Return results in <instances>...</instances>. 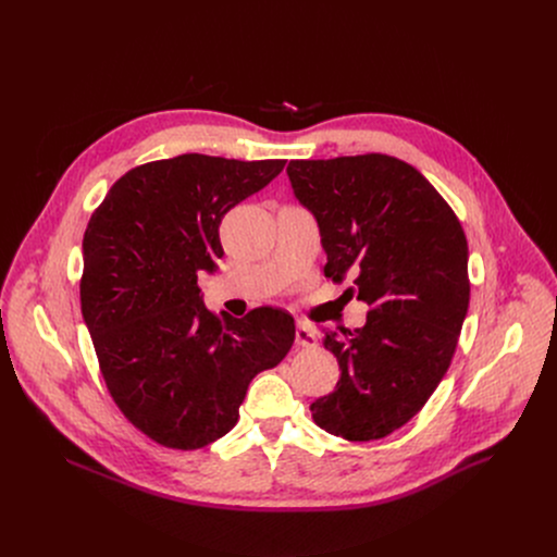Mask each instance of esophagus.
Instances as JSON below:
<instances>
[{"mask_svg":"<svg viewBox=\"0 0 557 557\" xmlns=\"http://www.w3.org/2000/svg\"><path fill=\"white\" fill-rule=\"evenodd\" d=\"M295 346L297 348H314L317 346V335L310 326L306 324H297V331H295Z\"/></svg>","mask_w":557,"mask_h":557,"instance_id":"esophagus-1","label":"esophagus"}]
</instances>
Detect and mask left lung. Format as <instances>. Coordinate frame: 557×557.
<instances>
[{
  "instance_id": "1",
  "label": "left lung",
  "mask_w": 557,
  "mask_h": 557,
  "mask_svg": "<svg viewBox=\"0 0 557 557\" xmlns=\"http://www.w3.org/2000/svg\"><path fill=\"white\" fill-rule=\"evenodd\" d=\"M295 196L320 224L326 277H352L363 329L326 331L342 368L312 421L352 443L385 438L445 376L469 306L467 237L430 181L387 153L290 161ZM352 290V288H350Z\"/></svg>"
}]
</instances>
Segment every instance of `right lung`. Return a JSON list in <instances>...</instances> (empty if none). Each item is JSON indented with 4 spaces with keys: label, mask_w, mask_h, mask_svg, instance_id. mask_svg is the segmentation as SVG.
Wrapping results in <instances>:
<instances>
[{
    "label": "right lung",
    "mask_w": 557,
    "mask_h": 557,
    "mask_svg": "<svg viewBox=\"0 0 557 557\" xmlns=\"http://www.w3.org/2000/svg\"><path fill=\"white\" fill-rule=\"evenodd\" d=\"M286 161L183 153L123 174L84 235L82 312L123 417L170 449L231 432L249 383L295 342L282 308L243 320L205 306L198 273L224 256L218 226Z\"/></svg>",
    "instance_id": "add662e5"
}]
</instances>
